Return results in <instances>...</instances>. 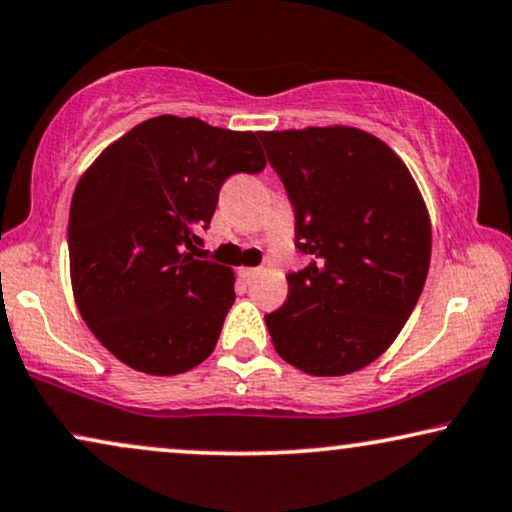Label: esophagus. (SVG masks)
Here are the masks:
<instances>
[{
	"instance_id": "1",
	"label": "esophagus",
	"mask_w": 512,
	"mask_h": 512,
	"mask_svg": "<svg viewBox=\"0 0 512 512\" xmlns=\"http://www.w3.org/2000/svg\"><path fill=\"white\" fill-rule=\"evenodd\" d=\"M240 275L244 280H251V277L258 275V268H240Z\"/></svg>"
}]
</instances>
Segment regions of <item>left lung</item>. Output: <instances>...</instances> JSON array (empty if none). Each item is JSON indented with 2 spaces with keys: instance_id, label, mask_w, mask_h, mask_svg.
<instances>
[{
  "instance_id": "obj_1",
  "label": "left lung",
  "mask_w": 512,
  "mask_h": 512,
  "mask_svg": "<svg viewBox=\"0 0 512 512\" xmlns=\"http://www.w3.org/2000/svg\"><path fill=\"white\" fill-rule=\"evenodd\" d=\"M296 218L289 296L265 324L282 360L345 376L390 348L421 296L430 218L404 162L367 131L310 126L261 131Z\"/></svg>"
}]
</instances>
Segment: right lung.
Returning a JSON list of instances; mask_svg holds the SVG:
<instances>
[{
  "instance_id": "obj_1",
  "label": "right lung",
  "mask_w": 512,
  "mask_h": 512,
  "mask_svg": "<svg viewBox=\"0 0 512 512\" xmlns=\"http://www.w3.org/2000/svg\"><path fill=\"white\" fill-rule=\"evenodd\" d=\"M254 131L159 115L108 145L70 204V280L84 322L119 362L183 374L214 353L235 301L228 265L195 258L218 192L258 174Z\"/></svg>"
}]
</instances>
